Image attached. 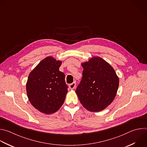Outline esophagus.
<instances>
[{
  "mask_svg": "<svg viewBox=\"0 0 147 147\" xmlns=\"http://www.w3.org/2000/svg\"><path fill=\"white\" fill-rule=\"evenodd\" d=\"M76 85V82H73V83H71V84H69V88H70V89H74V88H75Z\"/></svg>",
  "mask_w": 147,
  "mask_h": 147,
  "instance_id": "34e87169",
  "label": "esophagus"
}]
</instances>
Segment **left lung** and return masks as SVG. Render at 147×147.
Segmentation results:
<instances>
[{"label":"left lung","instance_id":"1","mask_svg":"<svg viewBox=\"0 0 147 147\" xmlns=\"http://www.w3.org/2000/svg\"><path fill=\"white\" fill-rule=\"evenodd\" d=\"M82 66V77L76 92L86 110L100 111L114 100L119 78L112 66L100 57H93Z\"/></svg>","mask_w":147,"mask_h":147}]
</instances>
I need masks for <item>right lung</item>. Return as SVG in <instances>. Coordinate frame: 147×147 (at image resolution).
I'll return each instance as SVG.
<instances>
[{
    "instance_id": "obj_1",
    "label": "right lung",
    "mask_w": 147,
    "mask_h": 147,
    "mask_svg": "<svg viewBox=\"0 0 147 147\" xmlns=\"http://www.w3.org/2000/svg\"><path fill=\"white\" fill-rule=\"evenodd\" d=\"M62 62L48 57L30 72L26 83L29 102L39 111L50 114L63 104L68 86L65 75L59 71Z\"/></svg>"
}]
</instances>
